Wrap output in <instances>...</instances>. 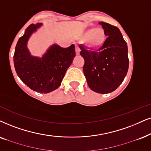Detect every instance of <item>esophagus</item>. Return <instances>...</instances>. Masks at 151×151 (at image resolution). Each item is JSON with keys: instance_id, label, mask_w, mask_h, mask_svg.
<instances>
[{"instance_id": "34e87169", "label": "esophagus", "mask_w": 151, "mask_h": 151, "mask_svg": "<svg viewBox=\"0 0 151 151\" xmlns=\"http://www.w3.org/2000/svg\"><path fill=\"white\" fill-rule=\"evenodd\" d=\"M75 51H76V54H77V56H78V55L80 54V51H81V49H80L79 46H76Z\"/></svg>"}]
</instances>
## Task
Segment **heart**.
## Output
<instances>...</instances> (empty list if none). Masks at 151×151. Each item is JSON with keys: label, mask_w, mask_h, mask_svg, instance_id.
<instances>
[{"label": "heart", "mask_w": 151, "mask_h": 151, "mask_svg": "<svg viewBox=\"0 0 151 151\" xmlns=\"http://www.w3.org/2000/svg\"><path fill=\"white\" fill-rule=\"evenodd\" d=\"M81 40H84L88 48L100 49L106 40V33L102 28H89L83 30L81 35Z\"/></svg>", "instance_id": "1"}]
</instances>
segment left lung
Masks as SVG:
<instances>
[{"label": "left lung", "mask_w": 151, "mask_h": 151, "mask_svg": "<svg viewBox=\"0 0 151 151\" xmlns=\"http://www.w3.org/2000/svg\"><path fill=\"white\" fill-rule=\"evenodd\" d=\"M106 33V42L99 51H88L83 45L80 54L84 58L83 73L90 88L95 93L113 92L121 84L129 68L127 45L116 26L99 22Z\"/></svg>", "instance_id": "obj_1"}]
</instances>
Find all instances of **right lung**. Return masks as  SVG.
Returning <instances> with one entry per match:
<instances>
[{
	"label": "right lung",
	"instance_id": "1",
	"mask_svg": "<svg viewBox=\"0 0 151 151\" xmlns=\"http://www.w3.org/2000/svg\"><path fill=\"white\" fill-rule=\"evenodd\" d=\"M42 24H30L19 39L15 47L14 65L18 77L30 89L40 93L56 90L68 68L75 57V47L72 45L63 48L54 43L47 49L42 57L33 56L27 45L30 36Z\"/></svg>",
	"mask_w": 151,
	"mask_h": 151
}]
</instances>
